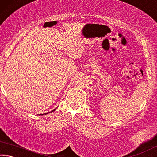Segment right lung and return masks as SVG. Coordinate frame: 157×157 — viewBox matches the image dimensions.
Segmentation results:
<instances>
[{
	"instance_id": "add662e5",
	"label": "right lung",
	"mask_w": 157,
	"mask_h": 157,
	"mask_svg": "<svg viewBox=\"0 0 157 157\" xmlns=\"http://www.w3.org/2000/svg\"><path fill=\"white\" fill-rule=\"evenodd\" d=\"M53 111H55V109L53 110ZM48 113H50V112H48ZM45 113V115H46V114H47V113ZM41 115H44V114H41Z\"/></svg>"
}]
</instances>
